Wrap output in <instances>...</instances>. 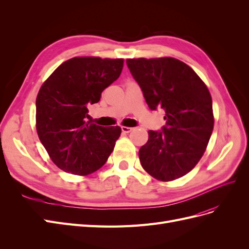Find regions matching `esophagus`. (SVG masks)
<instances>
[{
	"mask_svg": "<svg viewBox=\"0 0 249 249\" xmlns=\"http://www.w3.org/2000/svg\"><path fill=\"white\" fill-rule=\"evenodd\" d=\"M133 130H134V127H130V126H122V131H123L124 133H125V134L132 132Z\"/></svg>",
	"mask_w": 249,
	"mask_h": 249,
	"instance_id": "esophagus-1",
	"label": "esophagus"
}]
</instances>
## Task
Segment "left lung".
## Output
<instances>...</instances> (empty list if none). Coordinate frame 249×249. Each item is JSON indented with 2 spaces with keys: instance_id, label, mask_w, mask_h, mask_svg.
Segmentation results:
<instances>
[{
  "instance_id": "8db88e82",
  "label": "left lung",
  "mask_w": 249,
  "mask_h": 249,
  "mask_svg": "<svg viewBox=\"0 0 249 249\" xmlns=\"http://www.w3.org/2000/svg\"><path fill=\"white\" fill-rule=\"evenodd\" d=\"M150 110L162 108L166 124L148 131L142 167L160 180L184 177L205 153L214 126L212 97L190 66L175 58L127 59Z\"/></svg>"
}]
</instances>
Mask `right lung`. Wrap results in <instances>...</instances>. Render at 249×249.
Instances as JSON below:
<instances>
[{"mask_svg": "<svg viewBox=\"0 0 249 249\" xmlns=\"http://www.w3.org/2000/svg\"><path fill=\"white\" fill-rule=\"evenodd\" d=\"M123 59L76 57L58 66L36 99V129L52 161L65 172L87 176L100 169L119 138V126L86 122L88 106L116 81Z\"/></svg>", "mask_w": 249, "mask_h": 249, "instance_id": "obj_1", "label": "right lung"}]
</instances>
